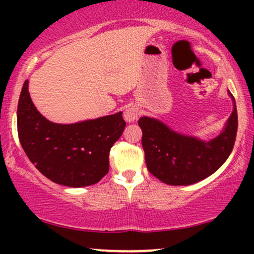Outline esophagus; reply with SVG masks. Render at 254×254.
Listing matches in <instances>:
<instances>
[{
	"mask_svg": "<svg viewBox=\"0 0 254 254\" xmlns=\"http://www.w3.org/2000/svg\"><path fill=\"white\" fill-rule=\"evenodd\" d=\"M138 118V107L136 105H132V106H127V109L124 110V119L129 123H132L136 119Z\"/></svg>",
	"mask_w": 254,
	"mask_h": 254,
	"instance_id": "esophagus-1",
	"label": "esophagus"
}]
</instances>
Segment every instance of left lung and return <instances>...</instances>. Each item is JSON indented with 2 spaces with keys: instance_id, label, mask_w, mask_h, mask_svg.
<instances>
[{
  "instance_id": "obj_1",
  "label": "left lung",
  "mask_w": 254,
  "mask_h": 254,
  "mask_svg": "<svg viewBox=\"0 0 254 254\" xmlns=\"http://www.w3.org/2000/svg\"><path fill=\"white\" fill-rule=\"evenodd\" d=\"M223 129L211 139L178 132L154 117H141L142 147L148 171L168 185H191L215 173L228 159L238 130L235 99Z\"/></svg>"
}]
</instances>
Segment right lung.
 I'll return each instance as SVG.
<instances>
[{"mask_svg": "<svg viewBox=\"0 0 254 254\" xmlns=\"http://www.w3.org/2000/svg\"><path fill=\"white\" fill-rule=\"evenodd\" d=\"M122 113L54 123L34 106L26 80L17 104L20 143L32 164L51 182L68 188L90 186L109 172L110 150L127 125Z\"/></svg>", "mask_w": 254, "mask_h": 254, "instance_id": "add662e5", "label": "right lung"}]
</instances>
